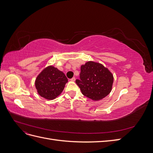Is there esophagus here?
<instances>
[{"label": "esophagus", "mask_w": 153, "mask_h": 153, "mask_svg": "<svg viewBox=\"0 0 153 153\" xmlns=\"http://www.w3.org/2000/svg\"><path fill=\"white\" fill-rule=\"evenodd\" d=\"M75 80H76V78H75V77H73V78H72L70 80L71 82H75Z\"/></svg>", "instance_id": "34e87169"}]
</instances>
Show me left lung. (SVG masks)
Instances as JSON below:
<instances>
[{
	"label": "left lung",
	"instance_id": "8db88e82",
	"mask_svg": "<svg viewBox=\"0 0 153 153\" xmlns=\"http://www.w3.org/2000/svg\"><path fill=\"white\" fill-rule=\"evenodd\" d=\"M114 76L103 64L88 61L81 66L80 79L76 83L83 95L93 101L102 100L112 91Z\"/></svg>",
	"mask_w": 153,
	"mask_h": 153
}]
</instances>
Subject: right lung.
Segmentation results:
<instances>
[{
    "mask_svg": "<svg viewBox=\"0 0 153 153\" xmlns=\"http://www.w3.org/2000/svg\"><path fill=\"white\" fill-rule=\"evenodd\" d=\"M67 82L68 78L63 72L53 66H49L37 76L35 86L39 96L52 100L61 94Z\"/></svg>",
    "mask_w": 153,
    "mask_h": 153,
    "instance_id": "obj_1",
    "label": "right lung"
}]
</instances>
